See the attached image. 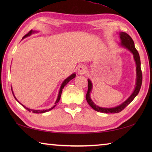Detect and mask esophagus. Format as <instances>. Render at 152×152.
Here are the masks:
<instances>
[{
	"instance_id": "esophagus-1",
	"label": "esophagus",
	"mask_w": 152,
	"mask_h": 152,
	"mask_svg": "<svg viewBox=\"0 0 152 152\" xmlns=\"http://www.w3.org/2000/svg\"><path fill=\"white\" fill-rule=\"evenodd\" d=\"M86 72V68L85 66L82 65L78 67V74L80 75H84Z\"/></svg>"
}]
</instances>
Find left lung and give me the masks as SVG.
I'll use <instances>...</instances> for the list:
<instances>
[{"label":"left lung","instance_id":"left-lung-1","mask_svg":"<svg viewBox=\"0 0 152 152\" xmlns=\"http://www.w3.org/2000/svg\"><path fill=\"white\" fill-rule=\"evenodd\" d=\"M119 37L121 39V42L119 45L121 47L125 48L130 51L133 54V59L135 61L136 65V82H135V87L134 91L132 92V94L130 95V96L119 105L117 107H112V108H105L101 107L98 105L95 104L94 102L92 101L91 98V92L92 89V82L90 79H88V91L86 95V99L88 102V104L91 106L94 110H96L98 112H101L103 113H117L123 110L129 104H130L132 102L135 97L138 94L139 92L141 86V83H142V72L141 70V61L140 55H139L138 51L135 48L134 42L132 39V38L127 33L124 32L119 33Z\"/></svg>","mask_w":152,"mask_h":152}]
</instances>
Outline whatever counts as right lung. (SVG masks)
Segmentation results:
<instances>
[{
	"label": "right lung",
	"instance_id": "1",
	"mask_svg": "<svg viewBox=\"0 0 152 152\" xmlns=\"http://www.w3.org/2000/svg\"><path fill=\"white\" fill-rule=\"evenodd\" d=\"M36 32H37V31H33V30H31L30 31L27 33V34H26L23 37V39H24V38H25V37H28V36H30L31 35V34H33V33H36ZM76 77V74L75 73H73L72 74H71V75L70 76H68V78H66L65 80H64V82H62V84H61V86H60V91H59V93H58V98H57V100H56V102H55V105H53V107H52L51 108V109H46V110H33V109H29V108H27V107H26L25 106H24L23 104H22L21 103H20V102H19V101H18V100L17 99V98L15 97V96L14 95V93H13V91H12V94H13V96H14V97H15V99L17 100V101L19 102V103L22 105L23 107L25 109H26L27 110H29V112H32V113H45V112H48V111H50V110H51V109H53V108H54L56 106V104H58V102L60 101V97H61V92H62V90H63V88H64V86H65L69 82H70L71 80H72L73 78H74Z\"/></svg>",
	"mask_w": 152,
	"mask_h": 152
}]
</instances>
